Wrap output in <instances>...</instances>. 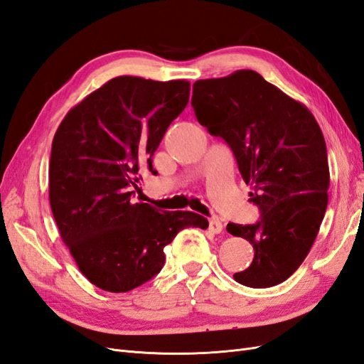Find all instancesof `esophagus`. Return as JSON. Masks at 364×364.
I'll list each match as a JSON object with an SVG mask.
<instances>
[{"label": "esophagus", "instance_id": "34e87169", "mask_svg": "<svg viewBox=\"0 0 364 364\" xmlns=\"http://www.w3.org/2000/svg\"><path fill=\"white\" fill-rule=\"evenodd\" d=\"M209 230L214 234H220L223 230V223L220 222L218 217H211L209 218Z\"/></svg>", "mask_w": 364, "mask_h": 364}]
</instances>
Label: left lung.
<instances>
[{
  "label": "left lung",
  "mask_w": 364,
  "mask_h": 364,
  "mask_svg": "<svg viewBox=\"0 0 364 364\" xmlns=\"http://www.w3.org/2000/svg\"><path fill=\"white\" fill-rule=\"evenodd\" d=\"M191 106L197 121L223 138L259 208L255 225H228L255 255L234 279L252 289L284 282L299 269L317 237L328 205L325 138L301 102L252 70L197 80Z\"/></svg>",
  "instance_id": "1"
}]
</instances>
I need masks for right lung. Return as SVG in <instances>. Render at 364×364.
<instances>
[{
  "instance_id": "add662e5",
  "label": "right lung",
  "mask_w": 364,
  "mask_h": 364,
  "mask_svg": "<svg viewBox=\"0 0 364 364\" xmlns=\"http://www.w3.org/2000/svg\"><path fill=\"white\" fill-rule=\"evenodd\" d=\"M190 100V82L119 75L65 115L48 170L51 211L77 267L95 287L126 293L164 266V247L185 228H208L191 211L159 213L132 200L139 165Z\"/></svg>"
}]
</instances>
